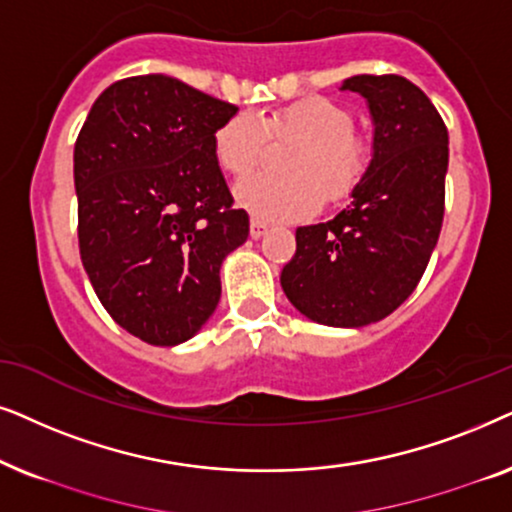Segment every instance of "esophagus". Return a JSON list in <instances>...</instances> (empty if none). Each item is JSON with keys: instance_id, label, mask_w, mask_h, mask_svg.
Wrapping results in <instances>:
<instances>
[{"instance_id": "obj_1", "label": "esophagus", "mask_w": 512, "mask_h": 512, "mask_svg": "<svg viewBox=\"0 0 512 512\" xmlns=\"http://www.w3.org/2000/svg\"><path fill=\"white\" fill-rule=\"evenodd\" d=\"M264 234H267V224H264L262 220H257V217H252V220H250V236L252 238H262Z\"/></svg>"}]
</instances>
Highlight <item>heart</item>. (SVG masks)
I'll list each match as a JSON object with an SVG mask.
<instances>
[{
  "label": "heart",
  "instance_id": "b5f03b06",
  "mask_svg": "<svg viewBox=\"0 0 512 512\" xmlns=\"http://www.w3.org/2000/svg\"><path fill=\"white\" fill-rule=\"evenodd\" d=\"M271 142H297L285 156L288 177L257 175L236 187V199L269 222L302 220L337 203L360 185L370 149L356 133L353 114L330 98H304L262 114L238 112L217 128L213 152L224 173L248 177L264 161Z\"/></svg>",
  "mask_w": 512,
  "mask_h": 512
}]
</instances>
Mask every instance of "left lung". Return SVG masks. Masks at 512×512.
I'll return each mask as SVG.
<instances>
[{"label":"left lung","instance_id":"left-lung-1","mask_svg":"<svg viewBox=\"0 0 512 512\" xmlns=\"http://www.w3.org/2000/svg\"><path fill=\"white\" fill-rule=\"evenodd\" d=\"M342 88L370 102L374 156L351 206L297 229L283 292L306 318L363 327L417 288L445 217L449 135L428 95L398 74H358Z\"/></svg>","mask_w":512,"mask_h":512}]
</instances>
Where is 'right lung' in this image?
Returning a JSON list of instances; mask_svg holds the SVG:
<instances>
[{"label": "right lung", "instance_id": "1", "mask_svg": "<svg viewBox=\"0 0 512 512\" xmlns=\"http://www.w3.org/2000/svg\"><path fill=\"white\" fill-rule=\"evenodd\" d=\"M236 112L142 74L105 88L74 142L81 262L109 316L147 344L201 330L220 302L222 260L248 238L213 152Z\"/></svg>", "mask_w": 512, "mask_h": 512}]
</instances>
